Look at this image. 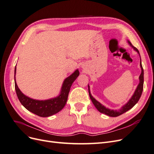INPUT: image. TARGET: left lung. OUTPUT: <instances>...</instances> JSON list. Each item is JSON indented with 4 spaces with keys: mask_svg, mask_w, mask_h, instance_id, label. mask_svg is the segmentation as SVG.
I'll return each mask as SVG.
<instances>
[{
    "mask_svg": "<svg viewBox=\"0 0 154 154\" xmlns=\"http://www.w3.org/2000/svg\"><path fill=\"white\" fill-rule=\"evenodd\" d=\"M128 44L131 46V47L136 51V52L139 54V57H140V54H139V51L137 48H136L133 46V45L131 44V42L129 40H127ZM140 67L141 69V73L140 74V76L139 77V83L136 88V91H134V93L132 97H130V99L128 100L127 103L122 106V108H121L119 110H113V109H110L108 108H106V107L100 103L99 101H97L94 97L92 96L91 94V91H90V87L88 85V94H89L90 98L92 102V103L94 104L97 110H98L100 112L105 114L107 116H110V117H117V116H119L120 115L123 114V113L126 112L129 110L130 109H131L132 107L136 105L139 98L141 97V96L142 94L143 90V83H144V71L143 69V66L141 64V57H140Z\"/></svg>",
    "mask_w": 154,
    "mask_h": 154,
    "instance_id": "left-lung-1",
    "label": "left lung"
}]
</instances>
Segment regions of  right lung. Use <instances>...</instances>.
Instances as JSON below:
<instances>
[{"label":"right lung","mask_w":154,"mask_h":154,"mask_svg":"<svg viewBox=\"0 0 154 154\" xmlns=\"http://www.w3.org/2000/svg\"><path fill=\"white\" fill-rule=\"evenodd\" d=\"M16 69L17 68L15 66L14 79H15V91L18 100H19L21 104L27 110L37 116L44 118L53 116L59 112L60 110L63 109L67 103L69 92L72 83L80 75L78 69H76L71 75L65 79L60 94L58 96L49 100H38L32 99L31 97L26 96L23 94L19 89V88L18 87L15 79Z\"/></svg>","instance_id":"add662e5"}]
</instances>
